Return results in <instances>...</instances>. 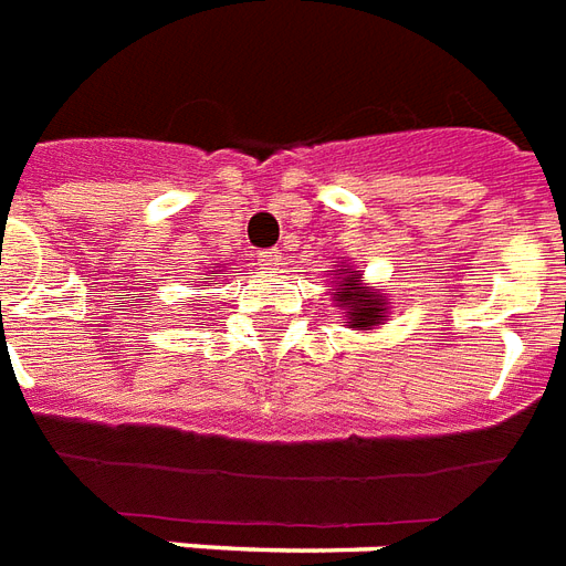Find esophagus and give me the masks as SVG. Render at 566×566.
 I'll return each instance as SVG.
<instances>
[{"instance_id": "34e87169", "label": "esophagus", "mask_w": 566, "mask_h": 566, "mask_svg": "<svg viewBox=\"0 0 566 566\" xmlns=\"http://www.w3.org/2000/svg\"><path fill=\"white\" fill-rule=\"evenodd\" d=\"M282 263V251L279 249H270L261 254V270H275Z\"/></svg>"}]
</instances>
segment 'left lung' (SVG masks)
<instances>
[{
  "label": "left lung",
  "mask_w": 566,
  "mask_h": 566,
  "mask_svg": "<svg viewBox=\"0 0 566 566\" xmlns=\"http://www.w3.org/2000/svg\"><path fill=\"white\" fill-rule=\"evenodd\" d=\"M333 275L338 279L333 300L345 308L347 326H354V329H375V326L387 321V303H384V296L375 287H363L359 270H333Z\"/></svg>",
  "instance_id": "1"
}]
</instances>
